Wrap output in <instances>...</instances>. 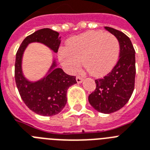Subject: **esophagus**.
<instances>
[{
	"label": "esophagus",
	"mask_w": 150,
	"mask_h": 150,
	"mask_svg": "<svg viewBox=\"0 0 150 150\" xmlns=\"http://www.w3.org/2000/svg\"><path fill=\"white\" fill-rule=\"evenodd\" d=\"M76 82H77V83H81L83 82V78L82 77H81V76H76Z\"/></svg>",
	"instance_id": "34e87169"
}]
</instances>
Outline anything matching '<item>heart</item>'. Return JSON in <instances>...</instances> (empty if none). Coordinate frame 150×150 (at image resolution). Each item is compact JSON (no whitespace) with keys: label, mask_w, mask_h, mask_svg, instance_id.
Segmentation results:
<instances>
[{"label":"heart","mask_w":150,"mask_h":150,"mask_svg":"<svg viewBox=\"0 0 150 150\" xmlns=\"http://www.w3.org/2000/svg\"><path fill=\"white\" fill-rule=\"evenodd\" d=\"M120 45L114 35L102 31H88L70 38L67 49L59 50L58 58L64 69L75 74L84 68L93 76L108 74L118 62Z\"/></svg>","instance_id":"b5f03b06"}]
</instances>
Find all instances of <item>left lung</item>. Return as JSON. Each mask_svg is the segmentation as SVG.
Here are the masks:
<instances>
[{
    "label": "left lung",
    "instance_id": "obj_1",
    "mask_svg": "<svg viewBox=\"0 0 150 150\" xmlns=\"http://www.w3.org/2000/svg\"><path fill=\"white\" fill-rule=\"evenodd\" d=\"M105 28L119 42V59L107 76L95 80L96 89L90 94L88 100L96 111L111 114L124 107L132 94L136 76V52L126 35L112 28Z\"/></svg>",
    "mask_w": 150,
    "mask_h": 150
}]
</instances>
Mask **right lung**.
Masks as SVG:
<instances>
[{
	"label": "right lung",
	"instance_id": "1",
	"mask_svg": "<svg viewBox=\"0 0 150 150\" xmlns=\"http://www.w3.org/2000/svg\"><path fill=\"white\" fill-rule=\"evenodd\" d=\"M33 42L43 44L56 53L61 40L58 32L50 28L38 30L24 39L16 53L14 65L17 87L30 110L42 116L56 115L65 107L67 90L76 83V76H69L57 67L53 57L52 65L43 77L35 81L27 79L22 70V59L28 45Z\"/></svg>",
	"mask_w": 150,
	"mask_h": 150
}]
</instances>
